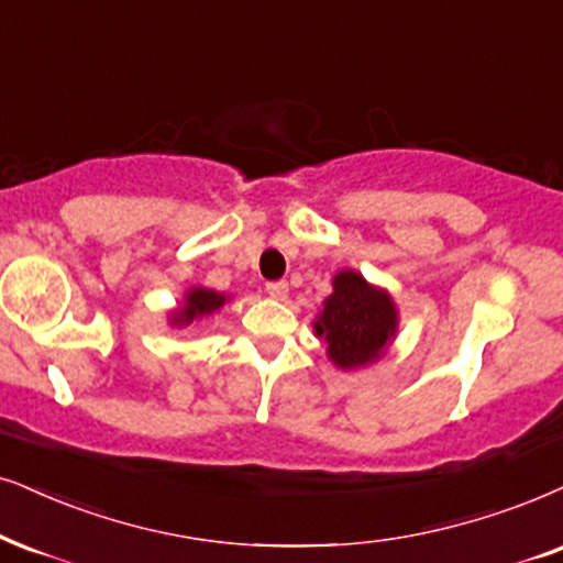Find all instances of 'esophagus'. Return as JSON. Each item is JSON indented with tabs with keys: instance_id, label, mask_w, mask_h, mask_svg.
<instances>
[{
	"instance_id": "1",
	"label": "esophagus",
	"mask_w": 563,
	"mask_h": 563,
	"mask_svg": "<svg viewBox=\"0 0 563 563\" xmlns=\"http://www.w3.org/2000/svg\"><path fill=\"white\" fill-rule=\"evenodd\" d=\"M267 294L277 298V301H286V298H288V283L286 280H269L267 283Z\"/></svg>"
}]
</instances>
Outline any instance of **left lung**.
<instances>
[{"mask_svg": "<svg viewBox=\"0 0 563 563\" xmlns=\"http://www.w3.org/2000/svg\"><path fill=\"white\" fill-rule=\"evenodd\" d=\"M317 338L338 368H361L382 358L397 334V306L384 288H376L355 269H340L332 294L324 298L314 322Z\"/></svg>", "mask_w": 563, "mask_h": 563, "instance_id": "8db88e82", "label": "left lung"}]
</instances>
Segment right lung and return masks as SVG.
I'll list each match as a JSON object with an SVG mask.
<instances>
[{
  "instance_id": "add662e5",
  "label": "right lung",
  "mask_w": 563,
  "mask_h": 563,
  "mask_svg": "<svg viewBox=\"0 0 563 563\" xmlns=\"http://www.w3.org/2000/svg\"><path fill=\"white\" fill-rule=\"evenodd\" d=\"M229 301V296L218 294V290L210 288H189L187 296H184V303L176 311H170V324L174 327H189L199 322L202 317L216 314V311Z\"/></svg>"
}]
</instances>
